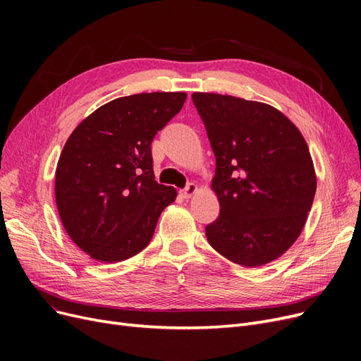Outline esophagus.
<instances>
[{
	"label": "esophagus",
	"mask_w": 361,
	"mask_h": 361,
	"mask_svg": "<svg viewBox=\"0 0 361 361\" xmlns=\"http://www.w3.org/2000/svg\"><path fill=\"white\" fill-rule=\"evenodd\" d=\"M197 192V185L195 183H192V182H190L187 187H185L182 191H180V194L183 195L185 199H190V197H192V195Z\"/></svg>",
	"instance_id": "34e87169"
}]
</instances>
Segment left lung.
Listing matches in <instances>:
<instances>
[{"mask_svg": "<svg viewBox=\"0 0 361 361\" xmlns=\"http://www.w3.org/2000/svg\"><path fill=\"white\" fill-rule=\"evenodd\" d=\"M191 97L216 164L220 215L206 226L207 241L243 267L276 260L297 241L314 199L307 143L271 105L216 93Z\"/></svg>", "mask_w": 361, "mask_h": 361, "instance_id": "1", "label": "left lung"}]
</instances>
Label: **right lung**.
<instances>
[{
  "label": "right lung",
  "instance_id": "add662e5",
  "mask_svg": "<svg viewBox=\"0 0 361 361\" xmlns=\"http://www.w3.org/2000/svg\"><path fill=\"white\" fill-rule=\"evenodd\" d=\"M187 93L117 97L75 128L56 171V202L72 241L94 260L135 256L176 190L155 180L150 145Z\"/></svg>",
  "mask_w": 361,
  "mask_h": 361
}]
</instances>
